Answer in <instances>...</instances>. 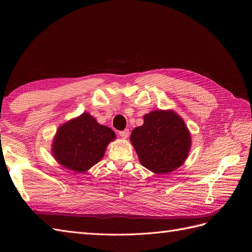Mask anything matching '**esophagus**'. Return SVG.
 <instances>
[{
  "label": "esophagus",
  "instance_id": "obj_1",
  "mask_svg": "<svg viewBox=\"0 0 252 252\" xmlns=\"http://www.w3.org/2000/svg\"><path fill=\"white\" fill-rule=\"evenodd\" d=\"M120 136L122 139H127L129 136V129H125V130H122L119 132Z\"/></svg>",
  "mask_w": 252,
  "mask_h": 252
}]
</instances>
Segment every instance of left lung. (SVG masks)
<instances>
[{"mask_svg": "<svg viewBox=\"0 0 252 252\" xmlns=\"http://www.w3.org/2000/svg\"><path fill=\"white\" fill-rule=\"evenodd\" d=\"M130 141L140 163L148 170L166 174L184 164L191 147L185 122L173 110H155L144 116Z\"/></svg>", "mask_w": 252, "mask_h": 252, "instance_id": "8db88e82", "label": "left lung"}]
</instances>
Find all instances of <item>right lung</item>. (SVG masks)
<instances>
[{
    "instance_id": "obj_1",
    "label": "right lung",
    "mask_w": 252,
    "mask_h": 252,
    "mask_svg": "<svg viewBox=\"0 0 252 252\" xmlns=\"http://www.w3.org/2000/svg\"><path fill=\"white\" fill-rule=\"evenodd\" d=\"M116 133L98 124L88 112L60 126L52 144V156L64 168L83 173L98 163Z\"/></svg>"
}]
</instances>
